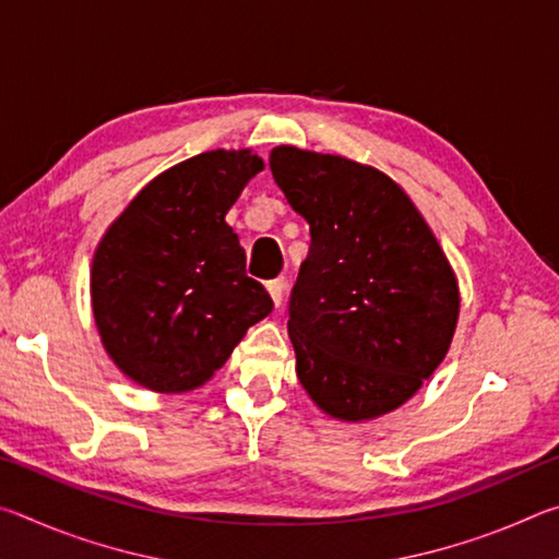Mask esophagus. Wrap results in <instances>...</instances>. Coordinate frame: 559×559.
<instances>
[{
	"instance_id": "1",
	"label": "esophagus",
	"mask_w": 559,
	"mask_h": 559,
	"mask_svg": "<svg viewBox=\"0 0 559 559\" xmlns=\"http://www.w3.org/2000/svg\"><path fill=\"white\" fill-rule=\"evenodd\" d=\"M283 288H286V281H283V278H273V281L266 283L269 296L273 298V302H276V306H281V300H283Z\"/></svg>"
}]
</instances>
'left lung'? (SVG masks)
Listing matches in <instances>:
<instances>
[{
  "mask_svg": "<svg viewBox=\"0 0 559 559\" xmlns=\"http://www.w3.org/2000/svg\"><path fill=\"white\" fill-rule=\"evenodd\" d=\"M271 173L310 226L288 300L302 390L345 421L404 404L447 357L453 271L402 187L380 169L281 145Z\"/></svg>",
  "mask_w": 559,
  "mask_h": 559,
  "instance_id": "left-lung-1",
  "label": "left lung"
}]
</instances>
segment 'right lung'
<instances>
[{
    "instance_id": "add662e5",
    "label": "right lung",
    "mask_w": 559,
    "mask_h": 559,
    "mask_svg": "<svg viewBox=\"0 0 559 559\" xmlns=\"http://www.w3.org/2000/svg\"><path fill=\"white\" fill-rule=\"evenodd\" d=\"M261 169L251 150L189 157L155 177L103 236L91 269L93 316L130 380L155 392L194 390L273 310L224 222Z\"/></svg>"
}]
</instances>
